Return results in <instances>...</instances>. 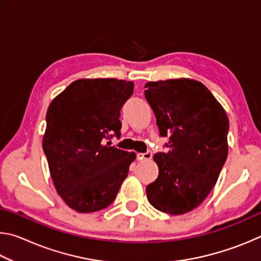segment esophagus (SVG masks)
Instances as JSON below:
<instances>
[{
    "label": "esophagus",
    "instance_id": "1",
    "mask_svg": "<svg viewBox=\"0 0 261 261\" xmlns=\"http://www.w3.org/2000/svg\"><path fill=\"white\" fill-rule=\"evenodd\" d=\"M137 158H138V160H140V161L149 160V159L152 158V152L151 151H147L146 153H138V155H137Z\"/></svg>",
    "mask_w": 261,
    "mask_h": 261
}]
</instances>
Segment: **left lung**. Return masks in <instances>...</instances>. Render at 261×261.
<instances>
[{
  "label": "left lung",
  "mask_w": 261,
  "mask_h": 261,
  "mask_svg": "<svg viewBox=\"0 0 261 261\" xmlns=\"http://www.w3.org/2000/svg\"><path fill=\"white\" fill-rule=\"evenodd\" d=\"M145 96L167 153L154 154L159 176L146 187L154 208L171 215L191 212L216 184L228 155L229 120L204 84L189 78L148 82Z\"/></svg>",
  "instance_id": "8db88e82"
}]
</instances>
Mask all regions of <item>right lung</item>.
Instances as JSON below:
<instances>
[{"mask_svg":"<svg viewBox=\"0 0 261 261\" xmlns=\"http://www.w3.org/2000/svg\"><path fill=\"white\" fill-rule=\"evenodd\" d=\"M134 83L78 79L51 101L42 148L57 193L78 213L103 210L115 200L136 153L110 146L121 136V108Z\"/></svg>","mask_w":261,"mask_h":261,"instance_id":"right-lung-1","label":"right lung"}]
</instances>
